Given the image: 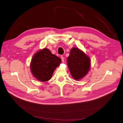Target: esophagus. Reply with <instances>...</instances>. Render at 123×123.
I'll return each instance as SVG.
<instances>
[{"label":"esophagus","mask_w":123,"mask_h":123,"mask_svg":"<svg viewBox=\"0 0 123 123\" xmlns=\"http://www.w3.org/2000/svg\"><path fill=\"white\" fill-rule=\"evenodd\" d=\"M61 59H62V62H64V58L63 56L61 57Z\"/></svg>","instance_id":"obj_1"}]
</instances>
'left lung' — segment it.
Instances as JSON below:
<instances>
[{
	"label": "left lung",
	"instance_id": "left-lung-1",
	"mask_svg": "<svg viewBox=\"0 0 123 123\" xmlns=\"http://www.w3.org/2000/svg\"><path fill=\"white\" fill-rule=\"evenodd\" d=\"M67 61L71 75L75 80L82 79L90 70V57L78 48L71 49Z\"/></svg>",
	"mask_w": 123,
	"mask_h": 123
}]
</instances>
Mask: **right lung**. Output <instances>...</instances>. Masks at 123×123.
I'll use <instances>...</instances> for the list:
<instances>
[{
    "label": "right lung",
    "mask_w": 123,
    "mask_h": 123,
    "mask_svg": "<svg viewBox=\"0 0 123 123\" xmlns=\"http://www.w3.org/2000/svg\"><path fill=\"white\" fill-rule=\"evenodd\" d=\"M61 62L60 58L44 48L33 55L30 68L33 76L37 80L45 82L51 79L55 69Z\"/></svg>",
    "instance_id": "right-lung-1"
}]
</instances>
